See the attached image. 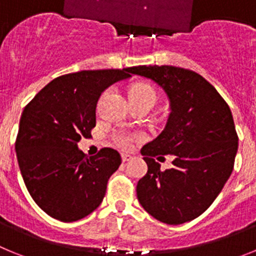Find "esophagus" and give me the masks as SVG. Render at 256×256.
<instances>
[{
	"label": "esophagus",
	"instance_id": "obj_1",
	"mask_svg": "<svg viewBox=\"0 0 256 256\" xmlns=\"http://www.w3.org/2000/svg\"><path fill=\"white\" fill-rule=\"evenodd\" d=\"M130 159H132V156L130 155H128V154H122V160H123V162H130Z\"/></svg>",
	"mask_w": 256,
	"mask_h": 256
}]
</instances>
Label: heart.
Returning <instances> with one entry per match:
<instances>
[{"instance_id": "obj_1", "label": "heart", "mask_w": 256, "mask_h": 256, "mask_svg": "<svg viewBox=\"0 0 256 256\" xmlns=\"http://www.w3.org/2000/svg\"><path fill=\"white\" fill-rule=\"evenodd\" d=\"M130 98L133 102H148L151 105H155L158 96H156V91L154 87H151L148 83H136L130 87ZM115 144L122 148H126L130 146L132 142V137L128 136L124 132L115 133L114 134Z\"/></svg>"}]
</instances>
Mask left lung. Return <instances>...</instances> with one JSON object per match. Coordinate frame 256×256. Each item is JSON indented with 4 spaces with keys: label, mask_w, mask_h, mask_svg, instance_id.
<instances>
[{
    "label": "left lung",
    "mask_w": 256,
    "mask_h": 256,
    "mask_svg": "<svg viewBox=\"0 0 256 256\" xmlns=\"http://www.w3.org/2000/svg\"><path fill=\"white\" fill-rule=\"evenodd\" d=\"M154 80L170 104L166 126L141 152L148 173L137 183V198L146 212L166 224H182L201 216L216 200L234 170L238 137L223 97L200 74L170 65L128 68ZM173 154L165 172L154 156Z\"/></svg>",
    "instance_id": "obj_1"
}]
</instances>
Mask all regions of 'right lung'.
<instances>
[{"label":"right lung","instance_id":"1","mask_svg":"<svg viewBox=\"0 0 256 256\" xmlns=\"http://www.w3.org/2000/svg\"><path fill=\"white\" fill-rule=\"evenodd\" d=\"M126 69L82 70L55 78L36 94L20 118L15 150L22 180L50 216L76 222L100 206L108 178L122 164L114 148L87 156L78 148L96 126L98 98Z\"/></svg>","mask_w":256,"mask_h":256}]
</instances>
